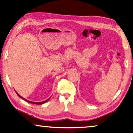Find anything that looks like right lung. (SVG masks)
<instances>
[{
  "mask_svg": "<svg viewBox=\"0 0 133 133\" xmlns=\"http://www.w3.org/2000/svg\"><path fill=\"white\" fill-rule=\"evenodd\" d=\"M15 92H16L17 93V95L20 98H22L23 99H24V101H27V102H28V103H32V104H37V105H41V104H44V103H46V102H47L48 101H49V100L50 99V98H49L48 99H47V100H45V101H42V102H33V101H29V100H27V99H26L25 98H23L22 96H20V95H19V94L17 93V92L15 91Z\"/></svg>",
  "mask_w": 133,
  "mask_h": 133,
  "instance_id": "right-lung-1",
  "label": "right lung"
}]
</instances>
